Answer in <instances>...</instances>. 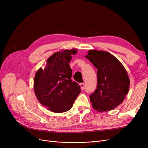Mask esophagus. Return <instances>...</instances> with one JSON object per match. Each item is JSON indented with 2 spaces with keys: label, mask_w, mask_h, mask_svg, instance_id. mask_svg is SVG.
Listing matches in <instances>:
<instances>
[{
  "label": "esophagus",
  "mask_w": 148,
  "mask_h": 148,
  "mask_svg": "<svg viewBox=\"0 0 148 148\" xmlns=\"http://www.w3.org/2000/svg\"><path fill=\"white\" fill-rule=\"evenodd\" d=\"M79 85H80V87H81V89L82 90H84V83H80L79 84Z\"/></svg>",
  "instance_id": "1"
}]
</instances>
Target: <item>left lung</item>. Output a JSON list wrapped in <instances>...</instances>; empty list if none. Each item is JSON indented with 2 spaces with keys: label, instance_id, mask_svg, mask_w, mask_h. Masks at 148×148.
<instances>
[{
  "label": "left lung",
  "instance_id": "8db88e82",
  "mask_svg": "<svg viewBox=\"0 0 148 148\" xmlns=\"http://www.w3.org/2000/svg\"><path fill=\"white\" fill-rule=\"evenodd\" d=\"M97 69V89L89 96L93 108L102 112L122 103L130 88V79L121 62L108 52L90 50L85 56Z\"/></svg>",
  "mask_w": 148,
  "mask_h": 148
}]
</instances>
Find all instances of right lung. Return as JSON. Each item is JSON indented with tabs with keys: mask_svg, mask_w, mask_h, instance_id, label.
I'll return each instance as SVG.
<instances>
[{
	"mask_svg": "<svg viewBox=\"0 0 148 148\" xmlns=\"http://www.w3.org/2000/svg\"><path fill=\"white\" fill-rule=\"evenodd\" d=\"M76 49L57 52L47 60L43 70L40 68L35 75L34 90L38 100L53 112H65L73 106L81 92L80 86L71 79L69 65Z\"/></svg>",
	"mask_w": 148,
	"mask_h": 148,
	"instance_id": "1",
	"label": "right lung"
}]
</instances>
